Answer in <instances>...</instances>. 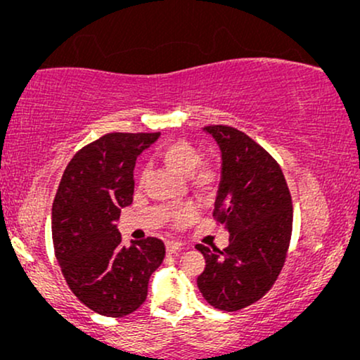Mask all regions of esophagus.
I'll use <instances>...</instances> for the list:
<instances>
[{
	"label": "esophagus",
	"mask_w": 360,
	"mask_h": 360,
	"mask_svg": "<svg viewBox=\"0 0 360 360\" xmlns=\"http://www.w3.org/2000/svg\"><path fill=\"white\" fill-rule=\"evenodd\" d=\"M181 245H184V244L179 243V240H167V243H165L167 252H169V254H174V252H176V250H180Z\"/></svg>",
	"instance_id": "34e87169"
}]
</instances>
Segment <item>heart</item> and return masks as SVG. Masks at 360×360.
Instances as JSON below:
<instances>
[{
  "label": "heart",
  "instance_id": "heart-1",
  "mask_svg": "<svg viewBox=\"0 0 360 360\" xmlns=\"http://www.w3.org/2000/svg\"><path fill=\"white\" fill-rule=\"evenodd\" d=\"M159 159L172 170L180 175L188 176V184L196 193L201 196H211L218 190L221 180V170L214 162L201 160V154L193 142L186 139H172L160 146L157 150ZM147 175L146 169H141L139 179L144 181ZM198 216V210L191 203H181L167 208V218L175 228H184L193 223Z\"/></svg>",
  "mask_w": 360,
  "mask_h": 360
}]
</instances>
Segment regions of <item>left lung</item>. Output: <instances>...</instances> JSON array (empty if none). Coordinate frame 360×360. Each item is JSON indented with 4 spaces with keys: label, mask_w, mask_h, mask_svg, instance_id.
Masks as SVG:
<instances>
[{
    "label": "left lung",
    "mask_w": 360,
    "mask_h": 360,
    "mask_svg": "<svg viewBox=\"0 0 360 360\" xmlns=\"http://www.w3.org/2000/svg\"><path fill=\"white\" fill-rule=\"evenodd\" d=\"M219 144L223 180L214 203L216 224L229 231V245L196 244L205 255L198 288L211 307L239 311L272 288L287 260L293 205L278 162L243 131L205 126Z\"/></svg>",
    "instance_id": "left-lung-1"
}]
</instances>
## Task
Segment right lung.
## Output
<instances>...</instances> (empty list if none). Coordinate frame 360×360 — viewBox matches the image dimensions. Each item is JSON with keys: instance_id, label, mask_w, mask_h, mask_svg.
<instances>
[{"instance_id": "1", "label": "right lung", "mask_w": 360, "mask_h": 360, "mask_svg": "<svg viewBox=\"0 0 360 360\" xmlns=\"http://www.w3.org/2000/svg\"><path fill=\"white\" fill-rule=\"evenodd\" d=\"M159 132H110L82 147L63 170L52 203L53 252L68 288L103 316L136 311L165 257L157 238L122 244L115 223L132 203L136 159Z\"/></svg>"}]
</instances>
